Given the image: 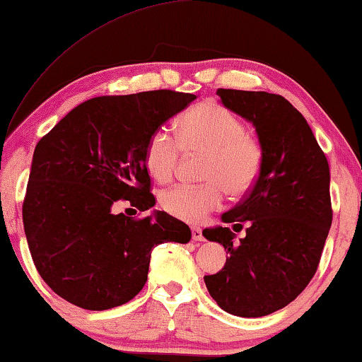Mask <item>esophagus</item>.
I'll list each match as a JSON object with an SVG mask.
<instances>
[{
  "label": "esophagus",
  "mask_w": 362,
  "mask_h": 362,
  "mask_svg": "<svg viewBox=\"0 0 362 362\" xmlns=\"http://www.w3.org/2000/svg\"><path fill=\"white\" fill-rule=\"evenodd\" d=\"M191 235H192V240H204V235H202V230L199 229V227H192L191 229Z\"/></svg>",
  "instance_id": "obj_1"
}]
</instances>
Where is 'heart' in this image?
Returning <instances> with one entry per match:
<instances>
[{"mask_svg":"<svg viewBox=\"0 0 362 362\" xmlns=\"http://www.w3.org/2000/svg\"><path fill=\"white\" fill-rule=\"evenodd\" d=\"M176 140L182 151L204 153V186L180 185L160 197L168 214L186 222H199L219 209L224 189L232 196L244 194L259 177L262 148L247 133L244 122L216 102H204L187 110L176 123ZM180 148L165 130L148 138L145 165L153 180L170 181L175 175Z\"/></svg>","mask_w":362,"mask_h":362,"instance_id":"b5f03b06","label":"heart"}]
</instances>
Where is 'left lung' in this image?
Wrapping results in <instances>:
<instances>
[{"instance_id":"8db88e82","label":"left lung","mask_w":362,"mask_h":362,"mask_svg":"<svg viewBox=\"0 0 362 362\" xmlns=\"http://www.w3.org/2000/svg\"><path fill=\"white\" fill-rule=\"evenodd\" d=\"M222 105L255 128L262 148L259 177L245 199L221 216L229 227L202 235L227 250L224 269L204 284L227 313L259 318L293 301L313 279L333 211L329 166L303 115L281 95L219 88Z\"/></svg>"}]
</instances>
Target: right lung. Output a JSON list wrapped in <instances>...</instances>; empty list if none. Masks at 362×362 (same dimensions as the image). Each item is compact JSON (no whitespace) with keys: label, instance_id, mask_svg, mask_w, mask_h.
Instances as JSON below:
<instances>
[{"label":"right lung","instance_id":"obj_1","mask_svg":"<svg viewBox=\"0 0 362 362\" xmlns=\"http://www.w3.org/2000/svg\"><path fill=\"white\" fill-rule=\"evenodd\" d=\"M194 98L173 90L97 97L39 140L23 204L24 232L39 275L69 303L92 311L127 303L145 285L156 245L191 240L189 227L165 211L132 219L113 206H155L148 138Z\"/></svg>","mask_w":362,"mask_h":362}]
</instances>
